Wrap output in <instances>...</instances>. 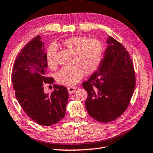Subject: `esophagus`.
<instances>
[{"label":"esophagus","mask_w":153,"mask_h":153,"mask_svg":"<svg viewBox=\"0 0 153 153\" xmlns=\"http://www.w3.org/2000/svg\"><path fill=\"white\" fill-rule=\"evenodd\" d=\"M76 89H77L76 87H74V86H69V87H68V92H69V94H74Z\"/></svg>","instance_id":"34e87169"}]
</instances>
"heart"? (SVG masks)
Wrapping results in <instances>:
<instances>
[{
	"mask_svg": "<svg viewBox=\"0 0 153 153\" xmlns=\"http://www.w3.org/2000/svg\"><path fill=\"white\" fill-rule=\"evenodd\" d=\"M65 48L74 52L73 66L63 67L56 74V78L59 84L73 85L76 84L85 74H91L97 70L103 55L102 44L97 39L86 36H74L62 42ZM57 47L51 44L46 52V63L50 68L57 67Z\"/></svg>",
	"mask_w": 153,
	"mask_h": 153,
	"instance_id": "obj_1",
	"label": "heart"
}]
</instances>
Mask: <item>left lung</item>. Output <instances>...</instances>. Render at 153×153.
Wrapping results in <instances>:
<instances>
[{
    "instance_id": "8db88e82",
    "label": "left lung",
    "mask_w": 153,
    "mask_h": 153,
    "mask_svg": "<svg viewBox=\"0 0 153 153\" xmlns=\"http://www.w3.org/2000/svg\"><path fill=\"white\" fill-rule=\"evenodd\" d=\"M103 58L82 86L88 92L85 107L99 122L119 117L130 103L135 88V73L129 53L123 45L109 36Z\"/></svg>"
}]
</instances>
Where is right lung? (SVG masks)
I'll return each mask as SVG.
<instances>
[{
  "label": "right lung",
  "mask_w": 153,
  "mask_h": 153,
  "mask_svg": "<svg viewBox=\"0 0 153 153\" xmlns=\"http://www.w3.org/2000/svg\"><path fill=\"white\" fill-rule=\"evenodd\" d=\"M46 52L40 36H36L20 50L12 71L15 96L26 115L43 126L56 124L65 117L68 100L65 87L54 85L49 95L44 91V83L52 84L48 77Z\"/></svg>",
  "instance_id": "right-lung-1"
}]
</instances>
